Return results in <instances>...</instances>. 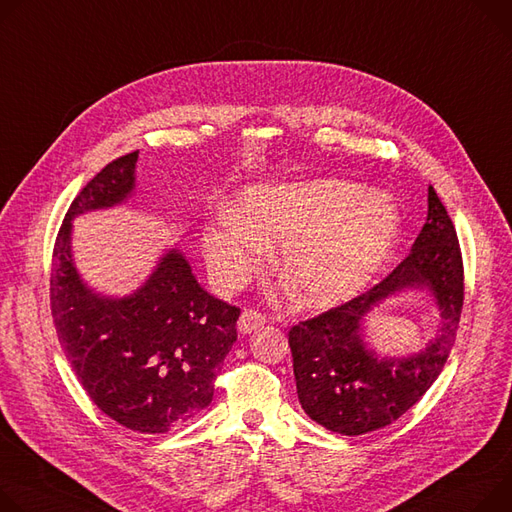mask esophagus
<instances>
[{"instance_id": "esophagus-1", "label": "esophagus", "mask_w": 512, "mask_h": 512, "mask_svg": "<svg viewBox=\"0 0 512 512\" xmlns=\"http://www.w3.org/2000/svg\"><path fill=\"white\" fill-rule=\"evenodd\" d=\"M267 322V316L261 312V310H255V308H245L241 318H239V331L243 335L247 333H253L257 329H261L263 324Z\"/></svg>"}]
</instances>
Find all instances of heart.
<instances>
[{"label":"heart","mask_w":512,"mask_h":512,"mask_svg":"<svg viewBox=\"0 0 512 512\" xmlns=\"http://www.w3.org/2000/svg\"><path fill=\"white\" fill-rule=\"evenodd\" d=\"M400 232L394 202L357 183L312 179L251 185L230 218L208 226L202 247L212 280L237 290L280 241V269L306 306H331L365 288Z\"/></svg>","instance_id":"b5f03b06"}]
</instances>
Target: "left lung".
<instances>
[{
	"label": "left lung",
	"instance_id": "8db88e82",
	"mask_svg": "<svg viewBox=\"0 0 512 512\" xmlns=\"http://www.w3.org/2000/svg\"><path fill=\"white\" fill-rule=\"evenodd\" d=\"M408 285H425L436 294L444 320L440 335L418 356L378 360L362 345V316ZM461 308L463 259L457 232L431 185L429 216L408 257L374 288L290 329L304 412L324 429L351 437L392 425L441 374L455 343Z\"/></svg>",
	"mask_w": 512,
	"mask_h": 512
}]
</instances>
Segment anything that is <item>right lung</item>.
<instances>
[{"label": "right lung", "mask_w": 512, "mask_h": 512, "mask_svg": "<svg viewBox=\"0 0 512 512\" xmlns=\"http://www.w3.org/2000/svg\"><path fill=\"white\" fill-rule=\"evenodd\" d=\"M138 151L108 163L71 202L51 269V312L83 390L136 433H167L204 410L237 341L241 308L210 296L181 253H167L149 282L124 300L91 294L71 261V218L122 202Z\"/></svg>", "instance_id": "1"}]
</instances>
